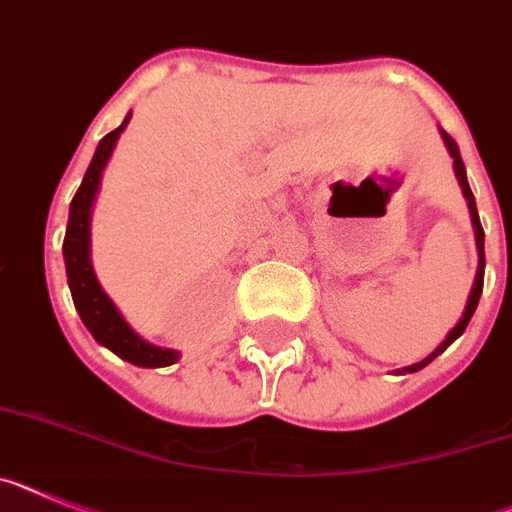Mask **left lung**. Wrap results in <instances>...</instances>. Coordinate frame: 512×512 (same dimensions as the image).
Wrapping results in <instances>:
<instances>
[{"label":"left lung","mask_w":512,"mask_h":512,"mask_svg":"<svg viewBox=\"0 0 512 512\" xmlns=\"http://www.w3.org/2000/svg\"><path fill=\"white\" fill-rule=\"evenodd\" d=\"M441 136H443V141H446L448 151H451V157H453V172H456V177H459V185H461V190H464V198H466V203H469L471 224H474V234H477L479 268H477V278H474V286H471L469 301H466L464 317L459 319V324H456V327H453V330L448 332V335H446V340H443L441 345H438V348H435L433 353L428 355V358H425V361H420V363H412V366L402 368V371H399V373H415V371H420V368H425V366H428V363L433 361V358H438V355H441L443 350H446L448 345H451V342L456 340V337H461V335H464L466 324H469V322H471V317H474V309H477V304H479V296H482V286H484V229H482V224H479L477 203H474V193H471V188H469V180H466V167H464V162H461L459 146H456V141H453L451 136H448L446 131H441Z\"/></svg>","instance_id":"8db88e82"}]
</instances>
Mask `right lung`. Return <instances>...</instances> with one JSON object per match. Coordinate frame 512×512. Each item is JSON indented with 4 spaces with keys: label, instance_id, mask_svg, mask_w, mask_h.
Returning <instances> with one entry per match:
<instances>
[{
    "label": "right lung",
    "instance_id": "add662e5",
    "mask_svg": "<svg viewBox=\"0 0 512 512\" xmlns=\"http://www.w3.org/2000/svg\"><path fill=\"white\" fill-rule=\"evenodd\" d=\"M131 121V113L126 115V121L121 126L110 131L105 139L97 144L95 157H92L90 167L84 172V180L79 185L77 195L69 206V224H66L64 237V262H66V278H69L71 299L77 306L79 317H82L84 327L92 332L100 345L113 350L118 358L133 363V366L144 368H162L172 366L180 358L177 350L157 348L139 337L128 327L126 319L121 317V311L115 309L113 301L108 299V293L102 291L100 283L95 278L90 262V216L92 203H95L97 188H100V177L105 164H108L113 146L121 136L123 128Z\"/></svg>",
    "mask_w": 512,
    "mask_h": 512
}]
</instances>
